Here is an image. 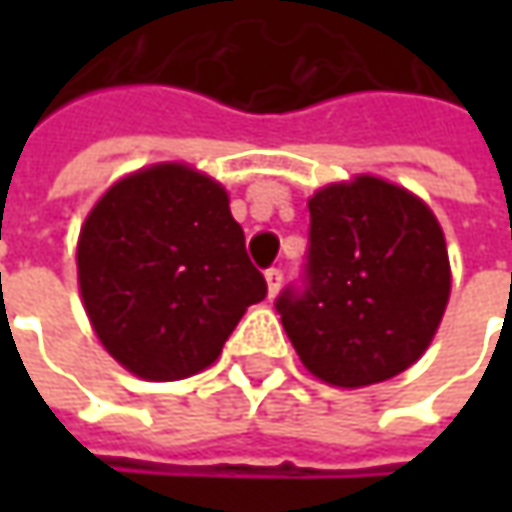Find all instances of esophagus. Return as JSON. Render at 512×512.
I'll use <instances>...</instances> for the list:
<instances>
[{
  "mask_svg": "<svg viewBox=\"0 0 512 512\" xmlns=\"http://www.w3.org/2000/svg\"><path fill=\"white\" fill-rule=\"evenodd\" d=\"M265 279H267V296L273 299V296L279 293V287H282V279H285V273H282L279 267H270V270H265Z\"/></svg>",
  "mask_w": 512,
  "mask_h": 512,
  "instance_id": "esophagus-1",
  "label": "esophagus"
}]
</instances>
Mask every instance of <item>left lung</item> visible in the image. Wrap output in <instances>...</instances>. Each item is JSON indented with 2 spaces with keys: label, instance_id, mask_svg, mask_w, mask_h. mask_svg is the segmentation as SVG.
Returning <instances> with one entry per match:
<instances>
[{
  "label": "left lung",
  "instance_id": "left-lung-1",
  "mask_svg": "<svg viewBox=\"0 0 512 512\" xmlns=\"http://www.w3.org/2000/svg\"><path fill=\"white\" fill-rule=\"evenodd\" d=\"M302 285L276 310L305 367L336 387L393 379L427 350L450 296L444 233L422 199L373 176L310 202Z\"/></svg>",
  "mask_w": 512,
  "mask_h": 512
}]
</instances>
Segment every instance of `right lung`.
<instances>
[{"label":"right lung","instance_id":"right-lung-1","mask_svg":"<svg viewBox=\"0 0 512 512\" xmlns=\"http://www.w3.org/2000/svg\"><path fill=\"white\" fill-rule=\"evenodd\" d=\"M76 265L96 336L150 382L216 362L247 307L267 296L225 187L185 165H153L110 187L85 219Z\"/></svg>","mask_w":512,"mask_h":512}]
</instances>
